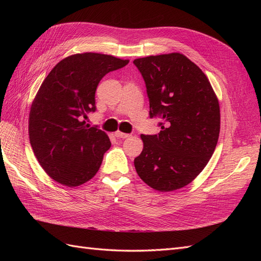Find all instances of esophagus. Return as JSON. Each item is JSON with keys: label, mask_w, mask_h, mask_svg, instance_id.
<instances>
[{"label": "esophagus", "mask_w": 261, "mask_h": 261, "mask_svg": "<svg viewBox=\"0 0 261 261\" xmlns=\"http://www.w3.org/2000/svg\"><path fill=\"white\" fill-rule=\"evenodd\" d=\"M114 135H115V137H117V138H127V137H129V134L122 133V132H120V130L115 132Z\"/></svg>", "instance_id": "esophagus-1"}]
</instances>
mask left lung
<instances>
[{
    "label": "left lung",
    "instance_id": "obj_1",
    "mask_svg": "<svg viewBox=\"0 0 261 261\" xmlns=\"http://www.w3.org/2000/svg\"><path fill=\"white\" fill-rule=\"evenodd\" d=\"M144 77L150 117L160 118L158 135L144 143L134 164L139 177L159 192L185 187L204 169L220 134L217 94L202 70L173 52L134 60Z\"/></svg>",
    "mask_w": 261,
    "mask_h": 261
}]
</instances>
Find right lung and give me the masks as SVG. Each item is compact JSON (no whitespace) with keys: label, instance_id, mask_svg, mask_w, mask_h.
Masks as SVG:
<instances>
[{"label":"right lung","instance_id":"obj_1","mask_svg":"<svg viewBox=\"0 0 261 261\" xmlns=\"http://www.w3.org/2000/svg\"><path fill=\"white\" fill-rule=\"evenodd\" d=\"M128 62L101 53L73 54L41 84L30 108L29 140L41 168L58 183L76 187L97 174L111 141L85 118L96 110L102 77Z\"/></svg>","mask_w":261,"mask_h":261}]
</instances>
